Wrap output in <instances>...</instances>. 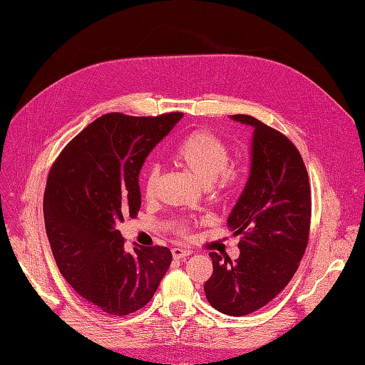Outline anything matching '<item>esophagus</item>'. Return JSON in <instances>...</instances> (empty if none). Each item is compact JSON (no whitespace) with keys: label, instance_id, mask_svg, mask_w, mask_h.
Masks as SVG:
<instances>
[{"label":"esophagus","instance_id":"obj_1","mask_svg":"<svg viewBox=\"0 0 365 365\" xmlns=\"http://www.w3.org/2000/svg\"><path fill=\"white\" fill-rule=\"evenodd\" d=\"M190 254H192V251L185 250V248H180V247L172 248V256H173V259H185V257H189Z\"/></svg>","mask_w":365,"mask_h":365}]
</instances>
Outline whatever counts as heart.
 <instances>
[{"mask_svg": "<svg viewBox=\"0 0 365 365\" xmlns=\"http://www.w3.org/2000/svg\"><path fill=\"white\" fill-rule=\"evenodd\" d=\"M175 163L202 185L213 187L216 195H225L239 182V172L230 165V150L225 143L208 130H195L175 150ZM160 185V169L153 168L145 178L146 200L157 196ZM172 230L178 236H187L190 227L187 220H176Z\"/></svg>", "mask_w": 365, "mask_h": 365, "instance_id": "b5f03b06", "label": "heart"}]
</instances>
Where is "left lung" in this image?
Returning a JSON list of instances; mask_svg holds the SVG:
<instances>
[{
  "instance_id": "obj_1",
  "label": "left lung",
  "mask_w": 365,
  "mask_h": 365,
  "mask_svg": "<svg viewBox=\"0 0 365 365\" xmlns=\"http://www.w3.org/2000/svg\"><path fill=\"white\" fill-rule=\"evenodd\" d=\"M254 129L251 169L227 224L239 239V257L210 252L213 274L204 291L216 311L242 317L268 304L289 283L309 240L311 185L294 143L251 115H231Z\"/></svg>"
}]
</instances>
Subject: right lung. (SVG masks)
Returning <instances> with one entry per match:
<instances>
[{
	"instance_id": "right-lung-1",
	"label": "right lung",
	"mask_w": 365,
	"mask_h": 365,
	"mask_svg": "<svg viewBox=\"0 0 365 365\" xmlns=\"http://www.w3.org/2000/svg\"><path fill=\"white\" fill-rule=\"evenodd\" d=\"M182 115L105 114L77 134L50 169L43 219L54 260L71 288L109 315L146 306L170 267L165 247L126 251L117 225L137 216L143 164Z\"/></svg>"
}]
</instances>
